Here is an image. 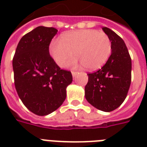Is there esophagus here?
<instances>
[{
    "label": "esophagus",
    "mask_w": 147,
    "mask_h": 147,
    "mask_svg": "<svg viewBox=\"0 0 147 147\" xmlns=\"http://www.w3.org/2000/svg\"><path fill=\"white\" fill-rule=\"evenodd\" d=\"M71 74H72V76H73V77H76V75L78 74V72H77V71H71Z\"/></svg>",
    "instance_id": "obj_1"
}]
</instances>
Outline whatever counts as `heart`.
Returning a JSON list of instances; mask_svg holds the SVG:
<instances>
[{
	"mask_svg": "<svg viewBox=\"0 0 147 147\" xmlns=\"http://www.w3.org/2000/svg\"><path fill=\"white\" fill-rule=\"evenodd\" d=\"M50 53L60 67H64L73 58L74 53L78 59L71 62V65H84L85 69L94 71L106 63L111 54V40L106 33L97 30H82L65 33L62 39L51 42Z\"/></svg>",
	"mask_w": 147,
	"mask_h": 147,
	"instance_id": "1",
	"label": "heart"
}]
</instances>
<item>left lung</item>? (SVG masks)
<instances>
[{"label":"left lung","instance_id":"left-lung-1","mask_svg":"<svg viewBox=\"0 0 147 147\" xmlns=\"http://www.w3.org/2000/svg\"><path fill=\"white\" fill-rule=\"evenodd\" d=\"M102 30L111 40V54L101 69L88 74L85 95L97 109L110 112L120 107L127 95L132 64L124 41L111 29Z\"/></svg>","mask_w":147,"mask_h":147}]
</instances>
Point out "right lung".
<instances>
[{
	"label": "right lung",
	"instance_id": "1",
	"mask_svg": "<svg viewBox=\"0 0 147 147\" xmlns=\"http://www.w3.org/2000/svg\"><path fill=\"white\" fill-rule=\"evenodd\" d=\"M57 32L42 26L29 32L20 39L13 59L18 96L39 116L48 115L62 105L72 82L71 71L60 69L49 55V44Z\"/></svg>",
	"mask_w": 147,
	"mask_h": 147
}]
</instances>
